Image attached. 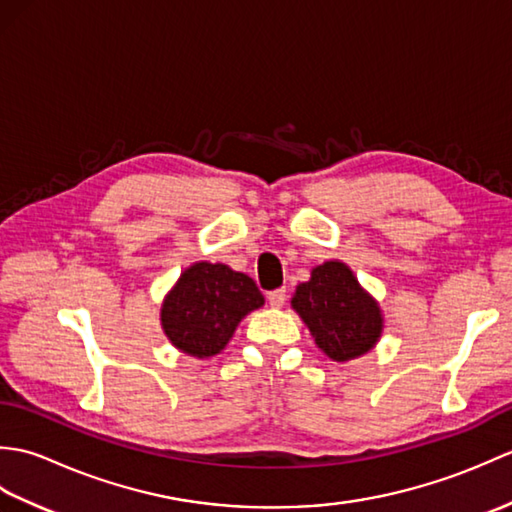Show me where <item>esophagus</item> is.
<instances>
[{"mask_svg": "<svg viewBox=\"0 0 512 512\" xmlns=\"http://www.w3.org/2000/svg\"><path fill=\"white\" fill-rule=\"evenodd\" d=\"M268 303L273 308H281L286 303V290L284 288H279V290H273V292H268Z\"/></svg>", "mask_w": 512, "mask_h": 512, "instance_id": "esophagus-1", "label": "esophagus"}]
</instances>
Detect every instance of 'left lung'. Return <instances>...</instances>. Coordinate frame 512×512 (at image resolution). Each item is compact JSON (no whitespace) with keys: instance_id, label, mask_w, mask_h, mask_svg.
Instances as JSON below:
<instances>
[{"instance_id":"obj_1","label":"left lung","mask_w":512,"mask_h":512,"mask_svg":"<svg viewBox=\"0 0 512 512\" xmlns=\"http://www.w3.org/2000/svg\"><path fill=\"white\" fill-rule=\"evenodd\" d=\"M290 306L308 325L319 350L336 363L372 352L383 336L380 303L339 259L314 266L310 279L297 286Z\"/></svg>"}]
</instances>
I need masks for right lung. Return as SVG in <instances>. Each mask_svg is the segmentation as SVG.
<instances>
[{
  "instance_id": "obj_1",
  "label": "right lung",
  "mask_w": 512,
  "mask_h": 512,
  "mask_svg": "<svg viewBox=\"0 0 512 512\" xmlns=\"http://www.w3.org/2000/svg\"><path fill=\"white\" fill-rule=\"evenodd\" d=\"M262 306L264 295L248 275L220 262H195L162 299L160 325L182 354L213 358L233 339L239 321Z\"/></svg>"
}]
</instances>
